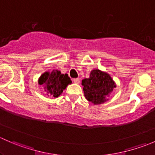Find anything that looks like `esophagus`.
<instances>
[{
  "label": "esophagus",
  "mask_w": 155,
  "mask_h": 155,
  "mask_svg": "<svg viewBox=\"0 0 155 155\" xmlns=\"http://www.w3.org/2000/svg\"><path fill=\"white\" fill-rule=\"evenodd\" d=\"M73 82H75V83L76 84H79V82H80V79H79V78H76V79H73Z\"/></svg>",
  "instance_id": "obj_1"
}]
</instances>
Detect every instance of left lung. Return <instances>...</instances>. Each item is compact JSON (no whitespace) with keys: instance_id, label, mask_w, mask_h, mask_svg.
<instances>
[{"instance_id":"8db88e82","label":"left lung","mask_w":155,"mask_h":155,"mask_svg":"<svg viewBox=\"0 0 155 155\" xmlns=\"http://www.w3.org/2000/svg\"><path fill=\"white\" fill-rule=\"evenodd\" d=\"M86 99L94 104H101L107 101V97L115 87V84L107 73L93 70L90 77L82 81Z\"/></svg>"}]
</instances>
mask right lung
<instances>
[{"label":"right lung","mask_w":155,"mask_h":155,"mask_svg":"<svg viewBox=\"0 0 155 155\" xmlns=\"http://www.w3.org/2000/svg\"><path fill=\"white\" fill-rule=\"evenodd\" d=\"M38 82L40 85H44L46 94L58 97L61 94L64 89L72 83V81L67 73L61 74L59 70H53L51 73L46 72L43 73Z\"/></svg>","instance_id":"1"}]
</instances>
